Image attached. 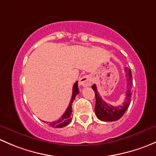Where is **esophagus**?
Instances as JSON below:
<instances>
[{
    "instance_id": "esophagus-1",
    "label": "esophagus",
    "mask_w": 156,
    "mask_h": 156,
    "mask_svg": "<svg viewBox=\"0 0 156 156\" xmlns=\"http://www.w3.org/2000/svg\"><path fill=\"white\" fill-rule=\"evenodd\" d=\"M91 84V77L89 75H85L80 79V86L86 87L89 86Z\"/></svg>"
}]
</instances>
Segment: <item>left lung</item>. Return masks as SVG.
<instances>
[{
    "instance_id": "1",
    "label": "left lung",
    "mask_w": 156,
    "mask_h": 156,
    "mask_svg": "<svg viewBox=\"0 0 156 156\" xmlns=\"http://www.w3.org/2000/svg\"><path fill=\"white\" fill-rule=\"evenodd\" d=\"M126 73L127 82H128V86H127V91L126 94V99L122 104V105L114 106L107 104L101 98V97L99 94L98 91H97L96 85L94 84L91 88L94 90V94H95L96 104L94 107V112H95L96 116L98 119L104 122H113L119 119L129 107V104L131 103V94H132V75L131 71L129 68H126L125 70Z\"/></svg>"
}]
</instances>
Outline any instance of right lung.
<instances>
[{
  "label": "right lung",
  "mask_w": 156,
  "mask_h": 156,
  "mask_svg": "<svg viewBox=\"0 0 156 156\" xmlns=\"http://www.w3.org/2000/svg\"><path fill=\"white\" fill-rule=\"evenodd\" d=\"M79 92L80 91H79L78 89V82L76 81L73 86V94H72L71 100H70V102L69 104V106L67 108L66 111L65 112V113L62 115V116L58 120L52 122H49V126L52 127V128H63V127L67 126V125L70 124V122L72 120V103H73L76 96L79 94Z\"/></svg>",
  "instance_id": "1"
}]
</instances>
